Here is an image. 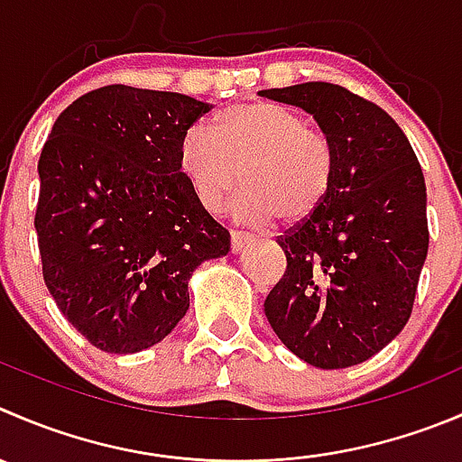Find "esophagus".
<instances>
[{
  "instance_id": "esophagus-1",
  "label": "esophagus",
  "mask_w": 462,
  "mask_h": 462,
  "mask_svg": "<svg viewBox=\"0 0 462 462\" xmlns=\"http://www.w3.org/2000/svg\"><path fill=\"white\" fill-rule=\"evenodd\" d=\"M230 239H232V253H239L241 248H245V244L253 241V235H248V232L244 230H232Z\"/></svg>"
}]
</instances>
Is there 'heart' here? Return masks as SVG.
<instances>
[{"label":"heart","mask_w":462,"mask_h":462,"mask_svg":"<svg viewBox=\"0 0 462 462\" xmlns=\"http://www.w3.org/2000/svg\"><path fill=\"white\" fill-rule=\"evenodd\" d=\"M178 167L194 199L217 212L245 185L235 203L250 223H298L311 217L334 182L331 142L286 107L268 101L241 103L209 124L191 126L178 146Z\"/></svg>","instance_id":"heart-1"}]
</instances>
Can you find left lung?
<instances>
[{"instance_id":"obj_1","label":"left lung","mask_w":462,"mask_h":462,"mask_svg":"<svg viewBox=\"0 0 462 462\" xmlns=\"http://www.w3.org/2000/svg\"><path fill=\"white\" fill-rule=\"evenodd\" d=\"M259 94L313 115L336 155L320 208L277 236L286 271L263 311L277 338L307 364H364L413 311L429 250L418 155L386 110L343 85L313 80Z\"/></svg>"}]
</instances>
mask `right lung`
Masks as SVG:
<instances>
[{
  "label": "right lung",
  "instance_id": "obj_1",
  "mask_svg": "<svg viewBox=\"0 0 462 462\" xmlns=\"http://www.w3.org/2000/svg\"><path fill=\"white\" fill-rule=\"evenodd\" d=\"M209 103L106 85L60 112L40 153L35 208L42 277L94 347L133 355L171 334L205 259L230 232L178 167L182 135Z\"/></svg>",
  "mask_w": 462,
  "mask_h": 462
}]
</instances>
